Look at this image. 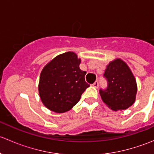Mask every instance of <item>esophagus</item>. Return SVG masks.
I'll list each match as a JSON object with an SVG mask.
<instances>
[{
    "label": "esophagus",
    "instance_id": "34e87169",
    "mask_svg": "<svg viewBox=\"0 0 154 154\" xmlns=\"http://www.w3.org/2000/svg\"><path fill=\"white\" fill-rule=\"evenodd\" d=\"M92 86H94V88H97V87H98V82H97V81H95V82H94V83H93Z\"/></svg>",
    "mask_w": 154,
    "mask_h": 154
}]
</instances>
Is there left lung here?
<instances>
[{"label":"left lung","instance_id":"obj_1","mask_svg":"<svg viewBox=\"0 0 154 154\" xmlns=\"http://www.w3.org/2000/svg\"><path fill=\"white\" fill-rule=\"evenodd\" d=\"M104 77L108 81L106 90H100L103 103L113 111L127 109L135 103L137 84L133 72L121 59H115L106 66Z\"/></svg>","mask_w":154,"mask_h":154}]
</instances>
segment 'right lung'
<instances>
[{
    "mask_svg": "<svg viewBox=\"0 0 154 154\" xmlns=\"http://www.w3.org/2000/svg\"><path fill=\"white\" fill-rule=\"evenodd\" d=\"M81 60L68 51L54 57L42 70L38 94L45 106L63 113L75 106L89 85L85 81L86 72L80 70Z\"/></svg>",
    "mask_w": 154,
    "mask_h": 154,
    "instance_id": "right-lung-1",
    "label": "right lung"
}]
</instances>
